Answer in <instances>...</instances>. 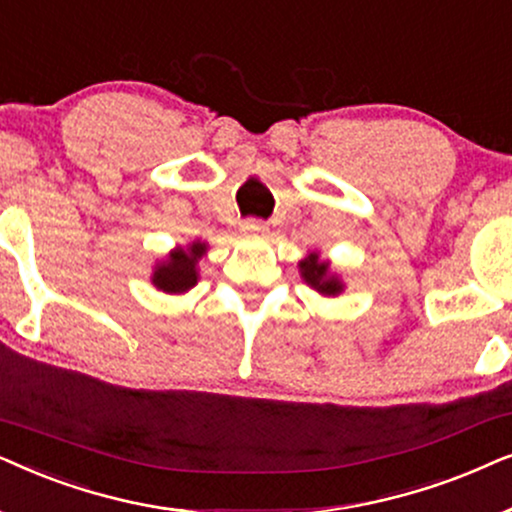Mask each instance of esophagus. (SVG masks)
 I'll return each mask as SVG.
<instances>
[{"mask_svg":"<svg viewBox=\"0 0 512 512\" xmlns=\"http://www.w3.org/2000/svg\"><path fill=\"white\" fill-rule=\"evenodd\" d=\"M267 222L264 220H243L241 231L243 234H267Z\"/></svg>","mask_w":512,"mask_h":512,"instance_id":"esophagus-1","label":"esophagus"}]
</instances>
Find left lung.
<instances>
[{
	"label": "left lung",
	"mask_w": 512,
	"mask_h": 512,
	"mask_svg": "<svg viewBox=\"0 0 512 512\" xmlns=\"http://www.w3.org/2000/svg\"><path fill=\"white\" fill-rule=\"evenodd\" d=\"M299 271H302V278L311 285L313 290L320 292V295L335 297L344 290L342 281L335 274H330V264L323 262L318 257V252H311L309 257H304L299 262Z\"/></svg>",
	"instance_id": "left-lung-1"
}]
</instances>
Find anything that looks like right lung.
<instances>
[{
	"label": "right lung",
	"instance_id": "right-lung-1",
	"mask_svg": "<svg viewBox=\"0 0 512 512\" xmlns=\"http://www.w3.org/2000/svg\"><path fill=\"white\" fill-rule=\"evenodd\" d=\"M208 245L201 241H194L187 248H175L166 260L154 267L152 283L156 290L168 292V295H180V292L192 290L196 281H199V271L196 264L203 255H206Z\"/></svg>",
	"mask_w": 512,
	"mask_h": 512
}]
</instances>
